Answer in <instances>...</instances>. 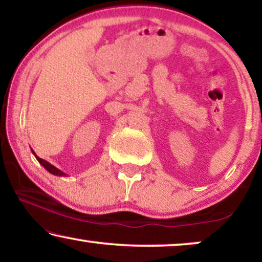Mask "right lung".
Returning a JSON list of instances; mask_svg holds the SVG:
<instances>
[{"instance_id": "right-lung-1", "label": "right lung", "mask_w": 262, "mask_h": 262, "mask_svg": "<svg viewBox=\"0 0 262 262\" xmlns=\"http://www.w3.org/2000/svg\"><path fill=\"white\" fill-rule=\"evenodd\" d=\"M32 152H33V155L35 156V159L38 160V162L40 163L41 166L44 167L45 169L49 171V173H51V174H53V175H57V177H67V174L64 173V171H62L60 169H58V168L55 167V166H52V164H51V163H49L48 161H45V160L40 159V157H38L37 155H35V152L33 151V150H32Z\"/></svg>"}]
</instances>
